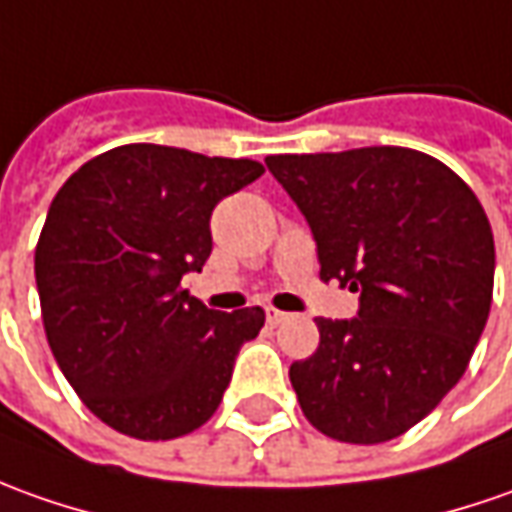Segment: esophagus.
<instances>
[{
	"label": "esophagus",
	"mask_w": 512,
	"mask_h": 512,
	"mask_svg": "<svg viewBox=\"0 0 512 512\" xmlns=\"http://www.w3.org/2000/svg\"><path fill=\"white\" fill-rule=\"evenodd\" d=\"M264 315H267V324H270V327H279V324H284V321L290 318L287 312L276 310V307H267V310H264Z\"/></svg>",
	"instance_id": "esophagus-1"
}]
</instances>
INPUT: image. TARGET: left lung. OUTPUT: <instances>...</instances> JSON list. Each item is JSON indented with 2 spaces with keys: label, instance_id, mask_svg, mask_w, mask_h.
<instances>
[{
  "label": "left lung",
  "instance_id": "left-lung-1",
  "mask_svg": "<svg viewBox=\"0 0 512 512\" xmlns=\"http://www.w3.org/2000/svg\"><path fill=\"white\" fill-rule=\"evenodd\" d=\"M310 222L321 279L360 293L358 318H315L290 366L304 417L338 442L406 434L465 375L493 298V231L451 168L403 146L270 154Z\"/></svg>",
  "mask_w": 512,
  "mask_h": 512
}]
</instances>
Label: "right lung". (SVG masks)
I'll return each mask as SVG.
<instances>
[{
  "label": "right lung",
  "mask_w": 512,
  "mask_h": 512,
  "mask_svg": "<svg viewBox=\"0 0 512 512\" xmlns=\"http://www.w3.org/2000/svg\"><path fill=\"white\" fill-rule=\"evenodd\" d=\"M256 160L129 143L61 185L36 245L47 344L84 406L126 437L174 440L211 420L262 307L208 310L180 287L211 256V211Z\"/></svg>",
  "instance_id": "obj_1"
}]
</instances>
